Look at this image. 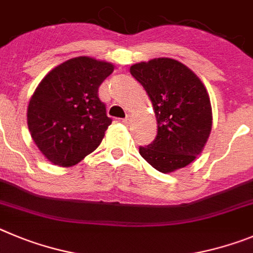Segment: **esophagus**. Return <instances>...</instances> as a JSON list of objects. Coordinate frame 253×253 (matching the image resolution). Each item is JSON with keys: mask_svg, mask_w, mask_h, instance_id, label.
Here are the masks:
<instances>
[{"mask_svg": "<svg viewBox=\"0 0 253 253\" xmlns=\"http://www.w3.org/2000/svg\"><path fill=\"white\" fill-rule=\"evenodd\" d=\"M122 122H124L125 125H127V126H128V125H131V122H132L131 116H126V117H125L124 120H122Z\"/></svg>", "mask_w": 253, "mask_h": 253, "instance_id": "esophagus-1", "label": "esophagus"}]
</instances>
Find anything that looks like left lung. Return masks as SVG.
I'll list each match as a JSON object with an SVG mask.
<instances>
[{
    "label": "left lung",
    "instance_id": "left-lung-1",
    "mask_svg": "<svg viewBox=\"0 0 253 253\" xmlns=\"http://www.w3.org/2000/svg\"><path fill=\"white\" fill-rule=\"evenodd\" d=\"M141 83L158 122V135L140 155L152 168L168 174L185 168L204 149L211 129L209 94L194 72L180 61L156 58L129 68Z\"/></svg>",
    "mask_w": 253,
    "mask_h": 253
}]
</instances>
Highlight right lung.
I'll list each match as a JSON object with an SVG mask.
<instances>
[{
  "label": "right lung",
  "mask_w": 253,
  "mask_h": 253,
  "mask_svg": "<svg viewBox=\"0 0 253 253\" xmlns=\"http://www.w3.org/2000/svg\"><path fill=\"white\" fill-rule=\"evenodd\" d=\"M111 63L78 56L47 73L31 95L27 126L34 142L54 165H76L99 146L112 120L98 97Z\"/></svg>",
  "instance_id": "right-lung-1"
}]
</instances>
